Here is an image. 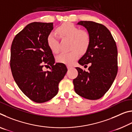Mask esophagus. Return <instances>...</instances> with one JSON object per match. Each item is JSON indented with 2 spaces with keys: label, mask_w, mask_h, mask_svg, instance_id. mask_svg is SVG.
Wrapping results in <instances>:
<instances>
[{
  "label": "esophagus",
  "mask_w": 132,
  "mask_h": 132,
  "mask_svg": "<svg viewBox=\"0 0 132 132\" xmlns=\"http://www.w3.org/2000/svg\"><path fill=\"white\" fill-rule=\"evenodd\" d=\"M71 68H72V66H68V69H70Z\"/></svg>",
  "instance_id": "1"
}]
</instances>
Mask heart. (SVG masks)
Masks as SVG:
<instances>
[{
  "label": "heart",
  "instance_id": "b5f03b06",
  "mask_svg": "<svg viewBox=\"0 0 132 132\" xmlns=\"http://www.w3.org/2000/svg\"><path fill=\"white\" fill-rule=\"evenodd\" d=\"M57 32L62 38L70 39V48L68 52H62L56 57L59 63L71 64L80 56V52L84 53L88 50L91 43L90 35L87 31L80 30L79 28L71 23H66L60 26L56 29ZM48 45L53 53L59 51V42L57 37L53 32L48 34Z\"/></svg>",
  "mask_w": 132,
  "mask_h": 132
}]
</instances>
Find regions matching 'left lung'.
Here are the masks:
<instances>
[{"instance_id":"8db88e82","label":"left lung","mask_w":132,"mask_h":132,"mask_svg":"<svg viewBox=\"0 0 132 132\" xmlns=\"http://www.w3.org/2000/svg\"><path fill=\"white\" fill-rule=\"evenodd\" d=\"M78 24L87 28L90 35V47L79 61L88 71L76 68L77 77L73 80L75 92L88 100H95L104 96L112 84L118 73V50L109 30L101 24L81 21Z\"/></svg>"}]
</instances>
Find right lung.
<instances>
[{"label": "right lung", "mask_w": 132, "mask_h": 132, "mask_svg": "<svg viewBox=\"0 0 132 132\" xmlns=\"http://www.w3.org/2000/svg\"><path fill=\"white\" fill-rule=\"evenodd\" d=\"M53 26V23H30L15 35L11 46L10 64L14 81L27 97L37 103L57 94L59 82L68 71L64 64H55L48 45L46 38ZM44 66L51 71H44Z\"/></svg>", "instance_id": "add662e5"}]
</instances>
